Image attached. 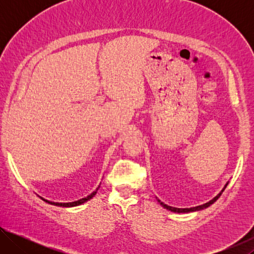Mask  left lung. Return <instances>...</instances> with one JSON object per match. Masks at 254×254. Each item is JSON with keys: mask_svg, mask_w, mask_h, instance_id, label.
<instances>
[{"mask_svg": "<svg viewBox=\"0 0 254 254\" xmlns=\"http://www.w3.org/2000/svg\"><path fill=\"white\" fill-rule=\"evenodd\" d=\"M227 184H229V183H227ZM227 184L225 185L224 188L222 189V191L220 192V194H218L217 196H215L212 200H209L208 203H205V204H203V205L195 206V207H190V208H177V207H173V206L166 205L165 203H162V201H160L159 199H158V201H159V203H160V205L162 206L163 208H166V209H168V210H171V212H175V213H189V212H195V210H200V209H204V208H206V207H208V206H210L213 203H215V201H216V200L218 199V197H220V196L222 195V192L224 191V189L226 188Z\"/></svg>", "mask_w": 254, "mask_h": 254, "instance_id": "1", "label": "left lung"}]
</instances>
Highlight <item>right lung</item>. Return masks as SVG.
Segmentation results:
<instances>
[{"instance_id": "add662e5", "label": "right lung", "mask_w": 254, "mask_h": 254, "mask_svg": "<svg viewBox=\"0 0 254 254\" xmlns=\"http://www.w3.org/2000/svg\"><path fill=\"white\" fill-rule=\"evenodd\" d=\"M98 188H100V186H98L97 188H96V190L95 191H93L91 195H88L87 197H85V198H81V199H79V200H76V201H71V203H55V201H50V200H48V199H45V198H42V197H40V198L44 200V201H46V203H48V204H51V205H55V206H60V207H74V206H78V205H81V204H84L85 201H87V200H89V199H92L94 196L96 195V192H97V190H98Z\"/></svg>"}]
</instances>
